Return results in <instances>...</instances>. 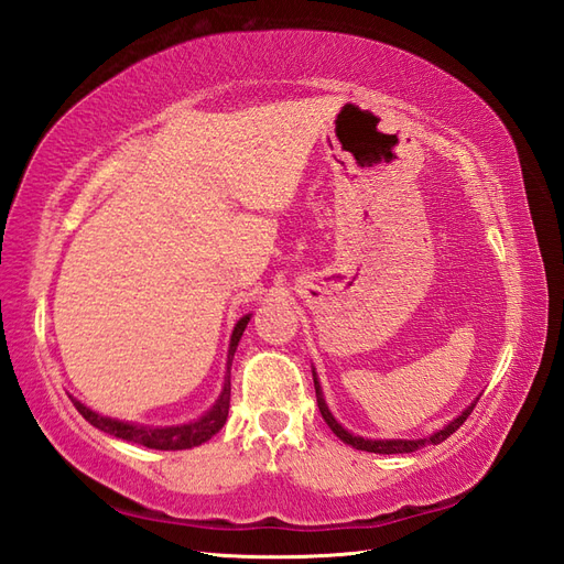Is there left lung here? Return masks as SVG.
Segmentation results:
<instances>
[{"label": "left lung", "mask_w": 564, "mask_h": 564, "mask_svg": "<svg viewBox=\"0 0 564 564\" xmlns=\"http://www.w3.org/2000/svg\"><path fill=\"white\" fill-rule=\"evenodd\" d=\"M314 388H316V404H318L321 415H324L326 425H328L345 444H349V446H354V448H359V452H371V454H411V452H415V448H421V446H425V444H442L446 437H452V434H454L465 421H468V415L473 413V409H475V404H477V401H475V404H470L468 409H465V411L456 417V421L448 423L444 430L434 432L432 437H427V440H390V442L384 440V442H380V440L354 437V434H349L340 423L335 421V417H333L330 411H328V406H326L324 394H321L316 373H314Z\"/></svg>", "instance_id": "1"}]
</instances>
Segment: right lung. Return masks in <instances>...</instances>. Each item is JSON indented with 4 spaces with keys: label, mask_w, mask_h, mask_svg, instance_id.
<instances>
[{
    "label": "right lung",
    "mask_w": 564,
    "mask_h": 564,
    "mask_svg": "<svg viewBox=\"0 0 564 564\" xmlns=\"http://www.w3.org/2000/svg\"><path fill=\"white\" fill-rule=\"evenodd\" d=\"M248 321H250V316H243L234 328L231 345H229V359H227V382H224L221 397L217 399L213 411H207L196 423L180 425V427H139V425L120 423V421H112V417H104L99 413H94L75 399H73V404L79 411V415L85 417V421H89L94 427L104 430L106 434H112V437L134 442V444H141L147 448H158V452H180V448L198 446V444L210 440L213 434H217L224 427V423H227L229 404H231V380H229L231 378V361H234V351L238 347L240 335H243V330L248 326Z\"/></svg>",
    "instance_id": "obj_1"
}]
</instances>
